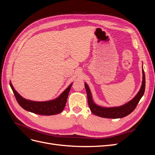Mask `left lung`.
<instances>
[{"instance_id": "1", "label": "left lung", "mask_w": 155, "mask_h": 155, "mask_svg": "<svg viewBox=\"0 0 155 155\" xmlns=\"http://www.w3.org/2000/svg\"><path fill=\"white\" fill-rule=\"evenodd\" d=\"M142 73H143V80H142V85L140 90L138 92V94L133 99L127 103L126 104L117 107H110V108H105L100 107L96 105L94 103L92 95L90 89L88 88L87 83H85V86L87 91V99H88V104L89 108L91 110V112L94 114L96 116L102 117V118H124V117L129 115L137 107L138 104L139 103L140 99L143 96L144 92H145V77L143 69H142Z\"/></svg>"}]
</instances>
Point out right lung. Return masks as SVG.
I'll return each mask as SVG.
<instances>
[{"mask_svg":"<svg viewBox=\"0 0 155 155\" xmlns=\"http://www.w3.org/2000/svg\"><path fill=\"white\" fill-rule=\"evenodd\" d=\"M72 85H71L65 90L55 100L48 101H34L28 100L23 98L21 96L18 94V92L14 89L12 83H10V87L12 89L13 92L19 105L25 109L26 110L30 111L39 115L50 116L55 115L60 113L64 109L66 105L68 93Z\"/></svg>","mask_w":155,"mask_h":155,"instance_id":"add662e5","label":"right lung"}]
</instances>
